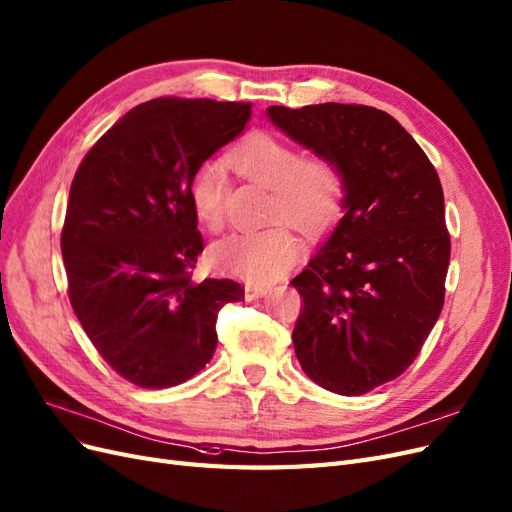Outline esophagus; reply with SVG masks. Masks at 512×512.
Segmentation results:
<instances>
[{"instance_id": "1", "label": "esophagus", "mask_w": 512, "mask_h": 512, "mask_svg": "<svg viewBox=\"0 0 512 512\" xmlns=\"http://www.w3.org/2000/svg\"><path fill=\"white\" fill-rule=\"evenodd\" d=\"M269 292L271 288L267 286H245V298H248V301H256V298L267 296Z\"/></svg>"}]
</instances>
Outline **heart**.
<instances>
[{
  "mask_svg": "<svg viewBox=\"0 0 512 512\" xmlns=\"http://www.w3.org/2000/svg\"><path fill=\"white\" fill-rule=\"evenodd\" d=\"M231 163L245 180L271 188L267 220L288 222L305 235H322L343 216L347 180L337 158L303 154L271 131H252L231 152ZM190 199L199 222L209 233H220L226 222V180L218 163H203L195 171ZM296 254V239L273 224L226 237L214 245L211 260L220 271L250 284H271Z\"/></svg>",
  "mask_w": 512,
  "mask_h": 512,
  "instance_id": "b5f03b06",
  "label": "heart"
}]
</instances>
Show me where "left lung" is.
<instances>
[{"label": "left lung", "instance_id": "8db88e82", "mask_svg": "<svg viewBox=\"0 0 512 512\" xmlns=\"http://www.w3.org/2000/svg\"><path fill=\"white\" fill-rule=\"evenodd\" d=\"M267 116L345 171V216L292 279L303 296L292 341L317 385L366 394L413 364L443 309L451 256L443 186L426 152L383 110L271 105Z\"/></svg>", "mask_w": 512, "mask_h": 512}]
</instances>
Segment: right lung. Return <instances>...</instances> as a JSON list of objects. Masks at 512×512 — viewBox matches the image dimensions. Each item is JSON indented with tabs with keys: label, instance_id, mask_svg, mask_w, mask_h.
<instances>
[{
	"label": "right lung",
	"instance_id": "add662e5",
	"mask_svg": "<svg viewBox=\"0 0 512 512\" xmlns=\"http://www.w3.org/2000/svg\"><path fill=\"white\" fill-rule=\"evenodd\" d=\"M250 110L146 101L99 137L74 175L61 231L69 303L99 356L139 387L195 377L216 351L220 309L243 298L233 279L192 281L203 237L190 182Z\"/></svg>",
	"mask_w": 512,
	"mask_h": 512
}]
</instances>
